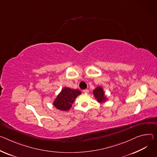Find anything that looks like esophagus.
<instances>
[{
	"instance_id": "34e87169",
	"label": "esophagus",
	"mask_w": 157,
	"mask_h": 157,
	"mask_svg": "<svg viewBox=\"0 0 157 157\" xmlns=\"http://www.w3.org/2000/svg\"><path fill=\"white\" fill-rule=\"evenodd\" d=\"M83 92H84V93L88 94V93H89V90H87V89H86V90H83Z\"/></svg>"
}]
</instances>
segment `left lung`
I'll return each instance as SVG.
<instances>
[{
	"instance_id": "1",
	"label": "left lung",
	"mask_w": 157,
	"mask_h": 157,
	"mask_svg": "<svg viewBox=\"0 0 157 157\" xmlns=\"http://www.w3.org/2000/svg\"><path fill=\"white\" fill-rule=\"evenodd\" d=\"M93 94L99 103H105L108 100V98L105 94V91L101 86H98L93 90Z\"/></svg>"
}]
</instances>
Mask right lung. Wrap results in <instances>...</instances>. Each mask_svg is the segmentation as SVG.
Here are the masks:
<instances>
[{"instance_id":"1","label":"right lung","mask_w":157,"mask_h":157,"mask_svg":"<svg viewBox=\"0 0 157 157\" xmlns=\"http://www.w3.org/2000/svg\"><path fill=\"white\" fill-rule=\"evenodd\" d=\"M81 94L78 90L63 88L52 103L54 106L60 111H67L72 107L75 99Z\"/></svg>"}]
</instances>
